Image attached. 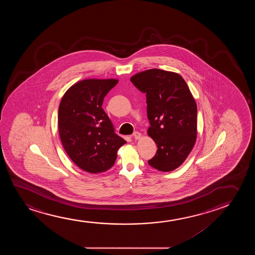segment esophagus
<instances>
[{"mask_svg":"<svg viewBox=\"0 0 255 255\" xmlns=\"http://www.w3.org/2000/svg\"><path fill=\"white\" fill-rule=\"evenodd\" d=\"M141 136H142V134L138 132V131H135V132L133 133V137H134L136 140L140 139V138H141Z\"/></svg>","mask_w":255,"mask_h":255,"instance_id":"1","label":"esophagus"}]
</instances>
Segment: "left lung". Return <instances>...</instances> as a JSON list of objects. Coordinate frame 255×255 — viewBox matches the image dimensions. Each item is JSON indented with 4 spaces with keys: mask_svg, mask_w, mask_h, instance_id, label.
<instances>
[{
    "mask_svg": "<svg viewBox=\"0 0 255 255\" xmlns=\"http://www.w3.org/2000/svg\"><path fill=\"white\" fill-rule=\"evenodd\" d=\"M146 93L147 134L157 144L148 163L158 171H171L188 157L197 139V105L188 85L178 73L151 69L130 77Z\"/></svg>",
    "mask_w": 255,
    "mask_h": 255,
    "instance_id": "1",
    "label": "left lung"
}]
</instances>
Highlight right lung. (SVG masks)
<instances>
[{
  "label": "right lung",
  "mask_w": 255,
  "mask_h": 255,
  "mask_svg": "<svg viewBox=\"0 0 255 255\" xmlns=\"http://www.w3.org/2000/svg\"><path fill=\"white\" fill-rule=\"evenodd\" d=\"M118 83L112 78L79 81L60 103L58 129L63 148L78 167L90 173L112 167L118 150L126 143L102 108L105 96Z\"/></svg>",
  "instance_id": "obj_1"
}]
</instances>
